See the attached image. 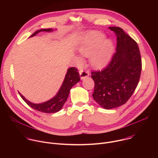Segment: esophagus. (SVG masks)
I'll return each mask as SVG.
<instances>
[{
    "instance_id": "34e87169",
    "label": "esophagus",
    "mask_w": 158,
    "mask_h": 158,
    "mask_svg": "<svg viewBox=\"0 0 158 158\" xmlns=\"http://www.w3.org/2000/svg\"><path fill=\"white\" fill-rule=\"evenodd\" d=\"M79 74H80V77L81 79H84L89 76V71H84L83 69L80 70Z\"/></svg>"
}]
</instances>
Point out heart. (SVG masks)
Returning <instances> with one entry per match:
<instances>
[{"instance_id":"obj_1","label":"heart","mask_w":158,"mask_h":158,"mask_svg":"<svg viewBox=\"0 0 158 158\" xmlns=\"http://www.w3.org/2000/svg\"><path fill=\"white\" fill-rule=\"evenodd\" d=\"M104 35L100 33H94L87 37L81 45L79 50L83 56H88L94 49L103 39ZM112 51L113 45L110 40H106L101 48L95 51L91 56V62L95 67H101L105 65L109 60Z\"/></svg>"}]
</instances>
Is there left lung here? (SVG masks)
<instances>
[{
  "mask_svg": "<svg viewBox=\"0 0 158 158\" xmlns=\"http://www.w3.org/2000/svg\"><path fill=\"white\" fill-rule=\"evenodd\" d=\"M117 37L116 51L102 71H93L94 99L110 109L124 104L136 89L141 76L142 62L137 42L123 29L109 27Z\"/></svg>",
  "mask_w": 158,
  "mask_h": 158,
  "instance_id": "8db88e82",
  "label": "left lung"
}]
</instances>
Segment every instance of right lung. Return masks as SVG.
Listing matches in <instances>:
<instances>
[{
  "label": "right lung",
  "instance_id": "right-lung-1",
  "mask_svg": "<svg viewBox=\"0 0 158 158\" xmlns=\"http://www.w3.org/2000/svg\"><path fill=\"white\" fill-rule=\"evenodd\" d=\"M42 31L52 32L53 29H42L38 30L32 34L30 37L35 35L37 34ZM79 81L80 76L77 69L75 67H71L67 70L64 82L57 94L51 99L40 104H34L27 100L20 93L19 94L22 99L32 109L42 112H44V113H54V112H57L62 109L69 96L71 89Z\"/></svg>",
  "mask_w": 158,
  "mask_h": 158
}]
</instances>
